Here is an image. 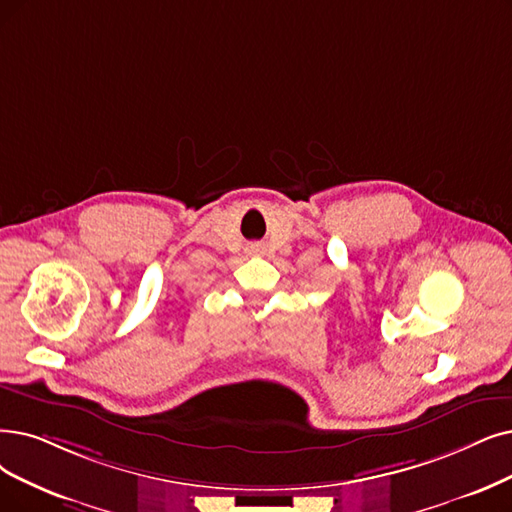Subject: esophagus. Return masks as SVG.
I'll use <instances>...</instances> for the list:
<instances>
[{"mask_svg":"<svg viewBox=\"0 0 512 512\" xmlns=\"http://www.w3.org/2000/svg\"><path fill=\"white\" fill-rule=\"evenodd\" d=\"M260 250H262V248H260L258 243H252V245H250V254H260Z\"/></svg>","mask_w":512,"mask_h":512,"instance_id":"esophagus-1","label":"esophagus"}]
</instances>
